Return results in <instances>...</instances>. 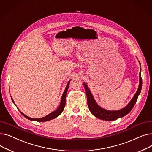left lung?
<instances>
[{
	"label": "left lung",
	"instance_id": "1",
	"mask_svg": "<svg viewBox=\"0 0 152 152\" xmlns=\"http://www.w3.org/2000/svg\"><path fill=\"white\" fill-rule=\"evenodd\" d=\"M140 66V63L139 61ZM84 84V89L86 90V95H87V105H88V107L89 110L92 114L95 116L96 118L102 119L104 121H115L117 119L119 118H123L124 116H126L127 114H128L131 110L134 107L135 103H136V101L137 100V98L141 92L142 86V80L141 77V66H140V70L139 73V87L137 89V91L136 93L134 95V97L131 99L130 102L127 104L125 107L119 110H108L106 109H104L100 107L96 101L95 100L91 92L90 89L89 88L88 86L85 83Z\"/></svg>",
	"mask_w": 152,
	"mask_h": 152
}]
</instances>
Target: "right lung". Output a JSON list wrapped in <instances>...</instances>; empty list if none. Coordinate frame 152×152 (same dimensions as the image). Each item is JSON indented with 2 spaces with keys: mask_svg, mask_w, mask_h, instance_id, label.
I'll use <instances>...</instances> for the list:
<instances>
[{
  "mask_svg": "<svg viewBox=\"0 0 152 152\" xmlns=\"http://www.w3.org/2000/svg\"><path fill=\"white\" fill-rule=\"evenodd\" d=\"M70 80L68 81L66 87H65V91H64L63 94H62V96H61V102H60V104L58 107V108L53 111V112L49 113V115H47V116L43 117V118H30V117H28L26 115H25V114H24L23 113H22L21 111L20 110V113L22 114L23 116H25L26 118L29 119V120H31V121H39V122H44V121H50L51 120V119H53L54 118H56L57 117H58L62 112L64 110V108H65V103H66V93H67V91H68V87H69V83H70ZM12 98V97H11ZM12 102H13L14 104L15 105V103L13 100V99L12 98ZM16 106V105H15ZM17 107V106H16ZM18 108V107H17Z\"/></svg>",
  "mask_w": 152,
  "mask_h": 152,
  "instance_id": "obj_1",
  "label": "right lung"
}]
</instances>
